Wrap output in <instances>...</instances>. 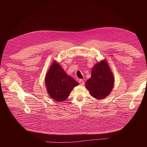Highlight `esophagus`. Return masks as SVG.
<instances>
[{"mask_svg": "<svg viewBox=\"0 0 147 147\" xmlns=\"http://www.w3.org/2000/svg\"><path fill=\"white\" fill-rule=\"evenodd\" d=\"M78 82H79V83H80V84H81V85H83V84H84V81L83 80H79V81H78Z\"/></svg>", "mask_w": 147, "mask_h": 147, "instance_id": "1", "label": "esophagus"}]
</instances>
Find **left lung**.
<instances>
[{"instance_id":"obj_1","label":"left lung","mask_w":147,"mask_h":147,"mask_svg":"<svg viewBox=\"0 0 147 147\" xmlns=\"http://www.w3.org/2000/svg\"><path fill=\"white\" fill-rule=\"evenodd\" d=\"M115 79L105 59L97 63L92 69L91 77L85 83V87L92 97L103 99L108 96L114 86Z\"/></svg>"}]
</instances>
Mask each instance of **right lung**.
I'll list each match as a JSON object with an SVG mask.
<instances>
[{"label": "right lung", "mask_w": 147, "mask_h": 147, "mask_svg": "<svg viewBox=\"0 0 147 147\" xmlns=\"http://www.w3.org/2000/svg\"><path fill=\"white\" fill-rule=\"evenodd\" d=\"M45 86L48 94L56 102L68 98L73 88L79 83L67 74L60 64L54 61L45 75Z\"/></svg>", "instance_id": "1"}]
</instances>
